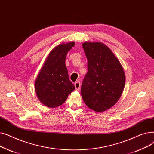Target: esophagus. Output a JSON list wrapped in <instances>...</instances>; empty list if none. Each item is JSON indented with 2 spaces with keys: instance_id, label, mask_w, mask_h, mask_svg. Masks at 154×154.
I'll list each match as a JSON object with an SVG mask.
<instances>
[{
  "instance_id": "obj_1",
  "label": "esophagus",
  "mask_w": 154,
  "mask_h": 154,
  "mask_svg": "<svg viewBox=\"0 0 154 154\" xmlns=\"http://www.w3.org/2000/svg\"><path fill=\"white\" fill-rule=\"evenodd\" d=\"M74 85H75V89L76 90H79L80 87V82H77L74 84Z\"/></svg>"
}]
</instances>
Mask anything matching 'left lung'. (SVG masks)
Returning a JSON list of instances; mask_svg holds the SVG:
<instances>
[{
	"label": "left lung",
	"instance_id": "left-lung-1",
	"mask_svg": "<svg viewBox=\"0 0 154 154\" xmlns=\"http://www.w3.org/2000/svg\"><path fill=\"white\" fill-rule=\"evenodd\" d=\"M87 59V73L81 86L86 106L96 112L106 110L122 95L125 77L122 65L110 48L100 42L82 44Z\"/></svg>",
	"mask_w": 154,
	"mask_h": 154
}]
</instances>
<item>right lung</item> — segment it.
Listing matches in <instances>:
<instances>
[{"instance_id":"right-lung-1","label":"right lung","mask_w":154,"mask_h":154,"mask_svg":"<svg viewBox=\"0 0 154 154\" xmlns=\"http://www.w3.org/2000/svg\"><path fill=\"white\" fill-rule=\"evenodd\" d=\"M74 45V42H70L54 47L37 75L35 82L36 94L38 100L48 107L61 106L75 89L66 66L67 54Z\"/></svg>"}]
</instances>
